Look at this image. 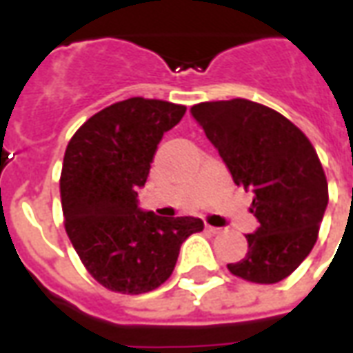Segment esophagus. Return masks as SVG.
<instances>
[{
	"label": "esophagus",
	"instance_id": "34e87169",
	"mask_svg": "<svg viewBox=\"0 0 353 353\" xmlns=\"http://www.w3.org/2000/svg\"><path fill=\"white\" fill-rule=\"evenodd\" d=\"M205 230L207 231H210V233H220V231H222V228H216V225H205Z\"/></svg>",
	"mask_w": 353,
	"mask_h": 353
}]
</instances>
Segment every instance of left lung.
I'll return each instance as SVG.
<instances>
[{
  "label": "left lung",
  "instance_id": "8db88e82",
  "mask_svg": "<svg viewBox=\"0 0 353 353\" xmlns=\"http://www.w3.org/2000/svg\"><path fill=\"white\" fill-rule=\"evenodd\" d=\"M236 186L254 192L250 212L259 228L246 258L230 263L235 276L276 284L290 276L316 244L327 208V180L307 135L276 110L248 99L192 107Z\"/></svg>",
  "mask_w": 353,
  "mask_h": 353
}]
</instances>
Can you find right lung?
I'll list each match as a JSON object with an SVG mask.
<instances>
[{"mask_svg": "<svg viewBox=\"0 0 353 353\" xmlns=\"http://www.w3.org/2000/svg\"><path fill=\"white\" fill-rule=\"evenodd\" d=\"M184 112V105L131 97L86 120L65 148V231L86 271L110 292L156 290L171 276L182 243L203 231L199 218H161L137 201L159 141Z\"/></svg>", "mask_w": 353, "mask_h": 353, "instance_id": "add662e5", "label": "right lung"}]
</instances>
